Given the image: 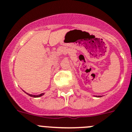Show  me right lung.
<instances>
[{"label":"right lung","instance_id":"add662e5","mask_svg":"<svg viewBox=\"0 0 132 132\" xmlns=\"http://www.w3.org/2000/svg\"><path fill=\"white\" fill-rule=\"evenodd\" d=\"M27 94H28L29 96H31V97H39V96H42L43 94H44V93H42V94H39V95H32V94H28V93H27Z\"/></svg>","mask_w":132,"mask_h":132}]
</instances>
